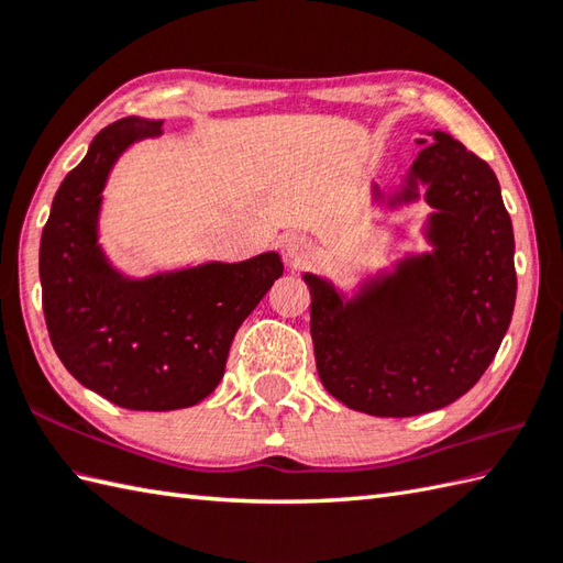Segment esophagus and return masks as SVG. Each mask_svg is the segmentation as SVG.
I'll return each mask as SVG.
<instances>
[{
  "label": "esophagus",
  "instance_id": "34e87169",
  "mask_svg": "<svg viewBox=\"0 0 563 563\" xmlns=\"http://www.w3.org/2000/svg\"><path fill=\"white\" fill-rule=\"evenodd\" d=\"M283 249H285V256H288L290 263H302L317 251L312 239L305 234H290L288 239H285Z\"/></svg>",
  "mask_w": 563,
  "mask_h": 563
}]
</instances>
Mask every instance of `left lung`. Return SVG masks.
I'll return each mask as SVG.
<instances>
[{"label":"left lung","mask_w":563,"mask_h":563,"mask_svg":"<svg viewBox=\"0 0 563 563\" xmlns=\"http://www.w3.org/2000/svg\"><path fill=\"white\" fill-rule=\"evenodd\" d=\"M430 135L387 202H413L426 186L433 251L401 258L351 300L305 273L321 385L369 416H418L460 399L492 365L516 307V239L498 178L462 142ZM375 198L385 200L377 186Z\"/></svg>","instance_id":"8db88e82"}]
</instances>
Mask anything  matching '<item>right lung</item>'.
Listing matches in <instances>:
<instances>
[{"mask_svg":"<svg viewBox=\"0 0 563 563\" xmlns=\"http://www.w3.org/2000/svg\"><path fill=\"white\" fill-rule=\"evenodd\" d=\"M162 121L123 118L59 184L41 236L47 333L84 387L123 409L174 411L220 385L242 321L283 275L275 251L242 263L125 278L99 244L101 190L118 157Z\"/></svg>","mask_w":563,"mask_h":563,"instance_id":"1","label":"right lung"}]
</instances>
